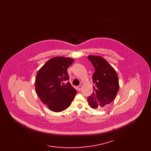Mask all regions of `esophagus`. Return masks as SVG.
<instances>
[{
    "instance_id": "1",
    "label": "esophagus",
    "mask_w": 151,
    "mask_h": 151,
    "mask_svg": "<svg viewBox=\"0 0 151 151\" xmlns=\"http://www.w3.org/2000/svg\"><path fill=\"white\" fill-rule=\"evenodd\" d=\"M81 89H82L81 86H78V89L79 91H80L81 90Z\"/></svg>"
}]
</instances>
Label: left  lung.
I'll list each match as a JSON object with an SVG mask.
<instances>
[{
    "label": "left lung",
    "mask_w": 151,
    "mask_h": 151,
    "mask_svg": "<svg viewBox=\"0 0 151 151\" xmlns=\"http://www.w3.org/2000/svg\"><path fill=\"white\" fill-rule=\"evenodd\" d=\"M89 60L96 70L92 77L93 92L88 97L90 106L102 110L114 101L119 91L118 77L114 68L104 58L99 55H89Z\"/></svg>",
    "instance_id": "1"
}]
</instances>
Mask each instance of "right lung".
I'll list each match as a JSON object with an SVG mask.
<instances>
[{
	"instance_id": "1",
	"label": "right lung",
	"mask_w": 151,
	"mask_h": 151,
	"mask_svg": "<svg viewBox=\"0 0 151 151\" xmlns=\"http://www.w3.org/2000/svg\"><path fill=\"white\" fill-rule=\"evenodd\" d=\"M73 61L71 58H52L37 72L36 92L52 111L60 112L68 108L76 94V90L67 82L69 80L67 68Z\"/></svg>"
}]
</instances>
